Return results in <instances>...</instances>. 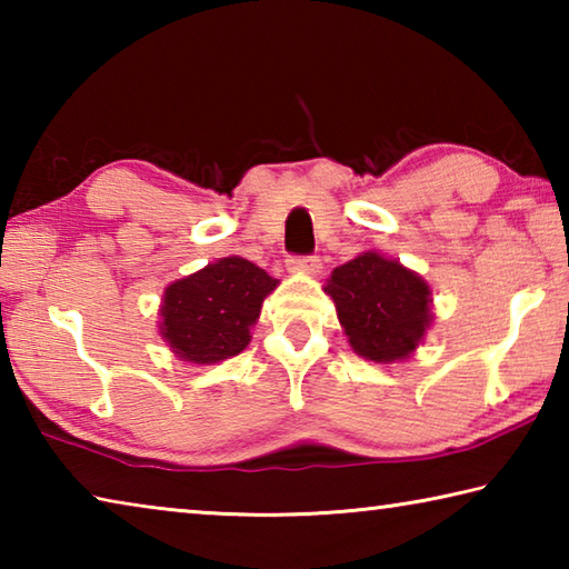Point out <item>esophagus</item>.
<instances>
[{"mask_svg":"<svg viewBox=\"0 0 569 569\" xmlns=\"http://www.w3.org/2000/svg\"><path fill=\"white\" fill-rule=\"evenodd\" d=\"M288 271L291 273H306V276H319L321 273V261L316 256H291L286 261Z\"/></svg>","mask_w":569,"mask_h":569,"instance_id":"obj_1","label":"esophagus"}]
</instances>
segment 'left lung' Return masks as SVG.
I'll use <instances>...</instances> for the list:
<instances>
[{"mask_svg":"<svg viewBox=\"0 0 569 569\" xmlns=\"http://www.w3.org/2000/svg\"><path fill=\"white\" fill-rule=\"evenodd\" d=\"M323 291L351 349L373 363L409 359L431 326V288L399 261L377 250L333 268Z\"/></svg>","mask_w":569,"mask_h":569,"instance_id":"8db88e82","label":"left lung"}]
</instances>
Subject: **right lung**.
<instances>
[{"label":"right lung","instance_id":"add662e5","mask_svg":"<svg viewBox=\"0 0 569 569\" xmlns=\"http://www.w3.org/2000/svg\"><path fill=\"white\" fill-rule=\"evenodd\" d=\"M276 286V278L246 258H220L166 288L160 336L182 361H226L248 346L263 298Z\"/></svg>","mask_w":569,"mask_h":569}]
</instances>
